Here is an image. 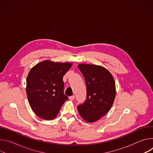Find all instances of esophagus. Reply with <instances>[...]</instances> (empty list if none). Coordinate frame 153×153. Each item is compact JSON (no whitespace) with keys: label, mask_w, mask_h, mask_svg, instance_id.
Wrapping results in <instances>:
<instances>
[{"label":"esophagus","mask_w":153,"mask_h":153,"mask_svg":"<svg viewBox=\"0 0 153 153\" xmlns=\"http://www.w3.org/2000/svg\"><path fill=\"white\" fill-rule=\"evenodd\" d=\"M69 99H70L71 100H73L75 99V96H71L69 97Z\"/></svg>","instance_id":"esophagus-1"}]
</instances>
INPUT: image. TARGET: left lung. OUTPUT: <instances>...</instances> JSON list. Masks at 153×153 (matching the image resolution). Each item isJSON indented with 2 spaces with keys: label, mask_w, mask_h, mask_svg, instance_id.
<instances>
[{
  "label": "left lung",
  "mask_w": 153,
  "mask_h": 153,
  "mask_svg": "<svg viewBox=\"0 0 153 153\" xmlns=\"http://www.w3.org/2000/svg\"><path fill=\"white\" fill-rule=\"evenodd\" d=\"M86 88V100L77 106L81 117L94 122L104 116L111 109L116 96L114 79L105 68L95 65L80 64Z\"/></svg>",
  "instance_id": "obj_1"
}]
</instances>
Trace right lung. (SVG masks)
<instances>
[{
	"label": "right lung",
	"instance_id": "right-lung-1",
	"mask_svg": "<svg viewBox=\"0 0 153 153\" xmlns=\"http://www.w3.org/2000/svg\"><path fill=\"white\" fill-rule=\"evenodd\" d=\"M72 65L45 60L30 70L27 79V94L33 111L39 117L53 119L68 99L63 93V77Z\"/></svg>",
	"mask_w": 153,
	"mask_h": 153
}]
</instances>
